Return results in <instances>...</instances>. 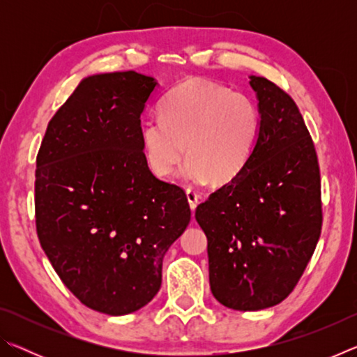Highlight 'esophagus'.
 Masks as SVG:
<instances>
[{"instance_id": "1", "label": "esophagus", "mask_w": 357, "mask_h": 357, "mask_svg": "<svg viewBox=\"0 0 357 357\" xmlns=\"http://www.w3.org/2000/svg\"><path fill=\"white\" fill-rule=\"evenodd\" d=\"M185 195H187V200H189L190 204V209L195 211V208L198 206V202H200V195L193 190V189H187L185 190Z\"/></svg>"}]
</instances>
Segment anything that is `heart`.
<instances>
[{
    "mask_svg": "<svg viewBox=\"0 0 357 357\" xmlns=\"http://www.w3.org/2000/svg\"><path fill=\"white\" fill-rule=\"evenodd\" d=\"M159 118L142 126L144 159L155 176L165 179L187 151L183 178L190 184L231 183L249 165L261 132L259 110L249 96L197 78L164 96Z\"/></svg>",
    "mask_w": 357,
    "mask_h": 357,
    "instance_id": "heart-1",
    "label": "heart"
}]
</instances>
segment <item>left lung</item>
<instances>
[{
	"instance_id": "obj_1",
	"label": "left lung",
	"mask_w": 357,
	"mask_h": 357,
	"mask_svg": "<svg viewBox=\"0 0 357 357\" xmlns=\"http://www.w3.org/2000/svg\"><path fill=\"white\" fill-rule=\"evenodd\" d=\"M261 132L249 165L200 203L209 285L233 310L280 304L298 285L321 234V178L315 144L291 96L250 77Z\"/></svg>"
}]
</instances>
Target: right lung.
<instances>
[{"label": "right lung", "instance_id": "obj_1", "mask_svg": "<svg viewBox=\"0 0 357 357\" xmlns=\"http://www.w3.org/2000/svg\"><path fill=\"white\" fill-rule=\"evenodd\" d=\"M134 70L91 75L47 126L36 159V231L89 309L128 315L162 285V261L190 222L179 185L151 173L142 112L155 88Z\"/></svg>", "mask_w": 357, "mask_h": 357}]
</instances>
